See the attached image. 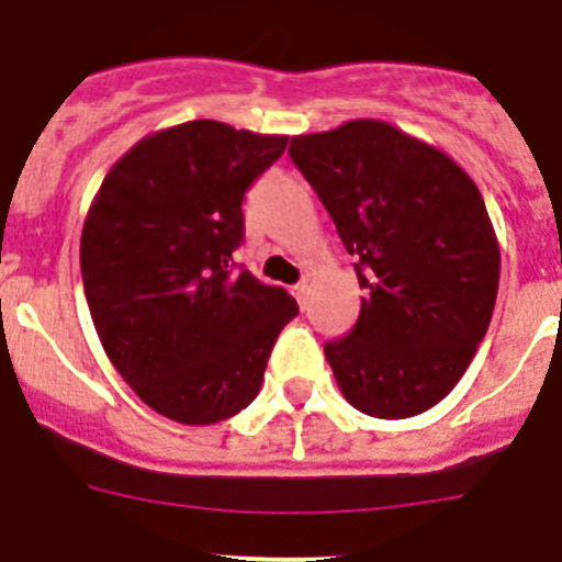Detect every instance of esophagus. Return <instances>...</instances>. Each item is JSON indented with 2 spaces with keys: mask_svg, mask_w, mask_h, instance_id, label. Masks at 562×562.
Returning <instances> with one entry per match:
<instances>
[{
  "mask_svg": "<svg viewBox=\"0 0 562 562\" xmlns=\"http://www.w3.org/2000/svg\"><path fill=\"white\" fill-rule=\"evenodd\" d=\"M293 296H296L299 307H307V282H299V285H293Z\"/></svg>",
  "mask_w": 562,
  "mask_h": 562,
  "instance_id": "obj_1",
  "label": "esophagus"
}]
</instances>
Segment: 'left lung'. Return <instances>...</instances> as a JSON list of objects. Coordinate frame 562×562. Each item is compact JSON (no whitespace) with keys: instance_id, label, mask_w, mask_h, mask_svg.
<instances>
[{"instance_id":"1","label":"left lung","mask_w":562,"mask_h":562,"mask_svg":"<svg viewBox=\"0 0 562 562\" xmlns=\"http://www.w3.org/2000/svg\"><path fill=\"white\" fill-rule=\"evenodd\" d=\"M291 160L356 258L361 313L326 342L356 411L411 418L438 405L490 328L501 247L479 187L446 151L381 119L296 135Z\"/></svg>"}]
</instances>
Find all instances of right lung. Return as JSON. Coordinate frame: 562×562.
Listing matches in <instances>:
<instances>
[{"mask_svg": "<svg viewBox=\"0 0 562 562\" xmlns=\"http://www.w3.org/2000/svg\"><path fill=\"white\" fill-rule=\"evenodd\" d=\"M288 146L214 119L140 138L113 162L81 234L89 313L108 359L160 416L203 427L258 396L296 299L231 255L247 187Z\"/></svg>", "mask_w": 562, "mask_h": 562, "instance_id": "right-lung-1", "label": "right lung"}]
</instances>
